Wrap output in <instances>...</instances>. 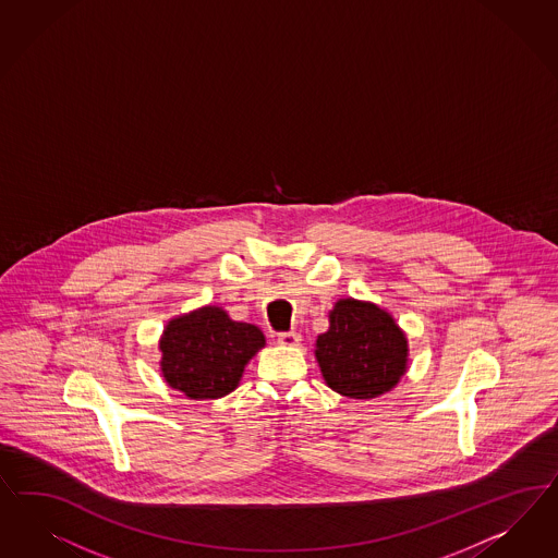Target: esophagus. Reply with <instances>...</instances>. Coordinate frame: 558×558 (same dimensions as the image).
Masks as SVG:
<instances>
[{"instance_id":"esophagus-1","label":"esophagus","mask_w":558,"mask_h":558,"mask_svg":"<svg viewBox=\"0 0 558 558\" xmlns=\"http://www.w3.org/2000/svg\"><path fill=\"white\" fill-rule=\"evenodd\" d=\"M300 341H302V337L298 332H281V335H277V342L283 344V347H295V344H300Z\"/></svg>"}]
</instances>
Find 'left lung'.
<instances>
[{"label":"left lung","instance_id":"left-lung-1","mask_svg":"<svg viewBox=\"0 0 558 558\" xmlns=\"http://www.w3.org/2000/svg\"><path fill=\"white\" fill-rule=\"evenodd\" d=\"M328 318L330 326L314 351L326 386L360 400L390 392L409 361V341L395 318L353 298L339 300Z\"/></svg>","mask_w":558,"mask_h":558}]
</instances>
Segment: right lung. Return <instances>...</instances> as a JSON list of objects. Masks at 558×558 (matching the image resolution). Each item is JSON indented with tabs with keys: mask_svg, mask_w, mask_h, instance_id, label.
<instances>
[{
	"mask_svg": "<svg viewBox=\"0 0 558 558\" xmlns=\"http://www.w3.org/2000/svg\"><path fill=\"white\" fill-rule=\"evenodd\" d=\"M263 347L258 326L235 323L221 307H198L166 324L160 369L170 388L193 400L221 398L235 390L246 363Z\"/></svg>",
	"mask_w": 558,
	"mask_h": 558,
	"instance_id": "right-lung-1",
	"label": "right lung"
}]
</instances>
